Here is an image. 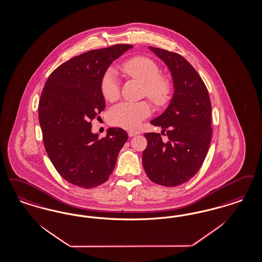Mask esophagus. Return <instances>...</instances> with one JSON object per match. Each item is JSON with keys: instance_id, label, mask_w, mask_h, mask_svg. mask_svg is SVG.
I'll return each mask as SVG.
<instances>
[{"instance_id": "obj_1", "label": "esophagus", "mask_w": 262, "mask_h": 262, "mask_svg": "<svg viewBox=\"0 0 262 262\" xmlns=\"http://www.w3.org/2000/svg\"><path fill=\"white\" fill-rule=\"evenodd\" d=\"M127 135H128L129 137H133V136L139 135V132H137V130H128V132H127Z\"/></svg>"}]
</instances>
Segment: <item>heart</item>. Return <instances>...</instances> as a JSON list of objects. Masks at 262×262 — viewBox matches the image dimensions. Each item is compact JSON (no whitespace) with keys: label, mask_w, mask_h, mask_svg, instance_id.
Returning a JSON list of instances; mask_svg holds the SVG:
<instances>
[{"label":"heart","mask_w":262,"mask_h":262,"mask_svg":"<svg viewBox=\"0 0 262 262\" xmlns=\"http://www.w3.org/2000/svg\"><path fill=\"white\" fill-rule=\"evenodd\" d=\"M122 71L127 77L144 84V94L155 104H165L170 94V84L166 77L161 76L156 63L145 56H136L122 64ZM100 90L107 101H114L120 95V84L115 70L105 72ZM151 114V107L146 101L120 102L108 112V120L113 126L134 128Z\"/></svg>","instance_id":"heart-1"}]
</instances>
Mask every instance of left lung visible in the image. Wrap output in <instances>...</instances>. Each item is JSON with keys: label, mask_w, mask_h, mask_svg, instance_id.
Wrapping results in <instances>:
<instances>
[{"label": "left lung", "mask_w": 262, "mask_h": 262, "mask_svg": "<svg viewBox=\"0 0 262 262\" xmlns=\"http://www.w3.org/2000/svg\"><path fill=\"white\" fill-rule=\"evenodd\" d=\"M168 66L174 92L168 108L151 124L160 134L144 136L142 165L153 182L174 187L187 182L202 167L211 139V104L207 86L194 67L180 54L149 47Z\"/></svg>", "instance_id": "1"}]
</instances>
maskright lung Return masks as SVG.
I'll use <instances>...</instances> for the list:
<instances>
[{"instance_id": "add662e5", "label": "right lung", "mask_w": 262, "mask_h": 262, "mask_svg": "<svg viewBox=\"0 0 262 262\" xmlns=\"http://www.w3.org/2000/svg\"><path fill=\"white\" fill-rule=\"evenodd\" d=\"M130 45H116L74 56L50 75L39 102V122L48 156L65 180L94 188L108 180L127 140L121 127L103 138L92 121L105 109L100 82L107 68Z\"/></svg>"}]
</instances>
